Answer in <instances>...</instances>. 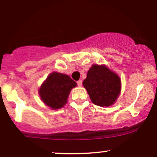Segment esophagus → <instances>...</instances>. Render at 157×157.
I'll use <instances>...</instances> for the list:
<instances>
[{"instance_id": "34e87169", "label": "esophagus", "mask_w": 157, "mask_h": 157, "mask_svg": "<svg viewBox=\"0 0 157 157\" xmlns=\"http://www.w3.org/2000/svg\"><path fill=\"white\" fill-rule=\"evenodd\" d=\"M77 85H78V86H82V81L81 80H78L77 82Z\"/></svg>"}]
</instances>
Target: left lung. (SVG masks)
<instances>
[{
  "label": "left lung",
  "instance_id": "8db88e82",
  "mask_svg": "<svg viewBox=\"0 0 157 157\" xmlns=\"http://www.w3.org/2000/svg\"><path fill=\"white\" fill-rule=\"evenodd\" d=\"M82 85L91 102L101 107L114 104L121 92V79L104 64H93Z\"/></svg>",
  "mask_w": 157,
  "mask_h": 157
}]
</instances>
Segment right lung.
I'll return each instance as SVG.
<instances>
[{"label":"right lung","mask_w":157,"mask_h":157,"mask_svg":"<svg viewBox=\"0 0 157 157\" xmlns=\"http://www.w3.org/2000/svg\"><path fill=\"white\" fill-rule=\"evenodd\" d=\"M77 82L68 75L52 72L44 80L38 90L40 100L52 110L61 109L68 101L71 90Z\"/></svg>","instance_id":"add662e5"}]
</instances>
